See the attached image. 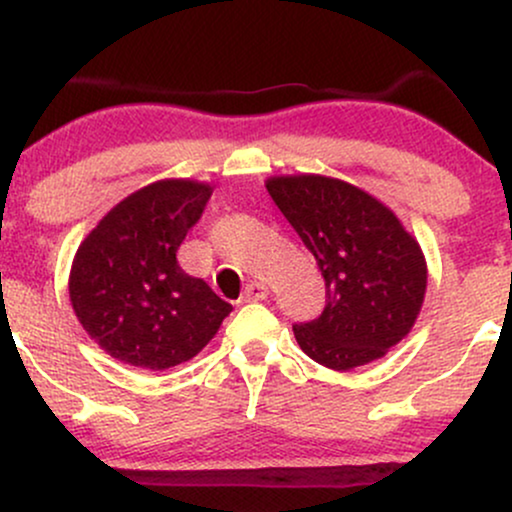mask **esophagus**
I'll list each match as a JSON object with an SVG mask.
<instances>
[{
    "mask_svg": "<svg viewBox=\"0 0 512 512\" xmlns=\"http://www.w3.org/2000/svg\"><path fill=\"white\" fill-rule=\"evenodd\" d=\"M269 296V286L264 284V281H250L248 286H245V293H243V301L250 303V301H264V298Z\"/></svg>",
    "mask_w": 512,
    "mask_h": 512,
    "instance_id": "34e87169",
    "label": "esophagus"
}]
</instances>
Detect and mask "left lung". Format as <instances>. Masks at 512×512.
Returning <instances> with one entry per match:
<instances>
[{
  "instance_id": "obj_1",
  "label": "left lung",
  "mask_w": 512,
  "mask_h": 512,
  "mask_svg": "<svg viewBox=\"0 0 512 512\" xmlns=\"http://www.w3.org/2000/svg\"><path fill=\"white\" fill-rule=\"evenodd\" d=\"M267 192L313 252L327 289L317 320L293 325L320 366L351 370L383 358L421 313L426 257L395 211L351 182L325 175H279Z\"/></svg>"
}]
</instances>
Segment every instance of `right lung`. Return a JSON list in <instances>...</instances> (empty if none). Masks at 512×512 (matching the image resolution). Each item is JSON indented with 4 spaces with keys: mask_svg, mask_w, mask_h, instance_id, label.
Returning <instances> with one entry per match:
<instances>
[{
    "mask_svg": "<svg viewBox=\"0 0 512 512\" xmlns=\"http://www.w3.org/2000/svg\"><path fill=\"white\" fill-rule=\"evenodd\" d=\"M211 185L158 180L115 204L76 250L69 301L105 354L166 370L190 361L219 332L231 303L182 272L180 243L199 221Z\"/></svg>",
    "mask_w": 512,
    "mask_h": 512,
    "instance_id": "right-lung-1",
    "label": "right lung"
}]
</instances>
